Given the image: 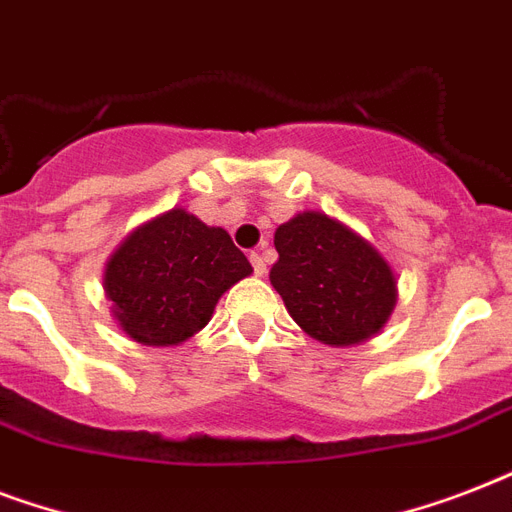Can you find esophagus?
Returning a JSON list of instances; mask_svg holds the SVG:
<instances>
[{
  "label": "esophagus",
  "instance_id": "esophagus-1",
  "mask_svg": "<svg viewBox=\"0 0 512 512\" xmlns=\"http://www.w3.org/2000/svg\"><path fill=\"white\" fill-rule=\"evenodd\" d=\"M249 263H252V271H255V276H263L265 260L260 257V252H249Z\"/></svg>",
  "mask_w": 512,
  "mask_h": 512
}]
</instances>
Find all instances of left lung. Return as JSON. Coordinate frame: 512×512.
Segmentation results:
<instances>
[{
	"label": "left lung",
	"mask_w": 512,
	"mask_h": 512,
	"mask_svg": "<svg viewBox=\"0 0 512 512\" xmlns=\"http://www.w3.org/2000/svg\"><path fill=\"white\" fill-rule=\"evenodd\" d=\"M271 284L289 316L327 345H356L380 332L396 305V279L377 249L321 212L276 228Z\"/></svg>",
	"instance_id": "obj_1"
}]
</instances>
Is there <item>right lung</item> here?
<instances>
[{"instance_id":"1","label":"right lung","mask_w":512,"mask_h":512,"mask_svg":"<svg viewBox=\"0 0 512 512\" xmlns=\"http://www.w3.org/2000/svg\"><path fill=\"white\" fill-rule=\"evenodd\" d=\"M252 273L231 236L185 209L140 225L106 268V295L122 329L143 345L196 335L225 289Z\"/></svg>"}]
</instances>
